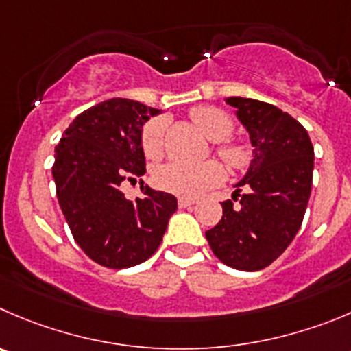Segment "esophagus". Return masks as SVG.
Returning <instances> with one entry per match:
<instances>
[{
  "label": "esophagus",
  "instance_id": "esophagus-1",
  "mask_svg": "<svg viewBox=\"0 0 351 351\" xmlns=\"http://www.w3.org/2000/svg\"><path fill=\"white\" fill-rule=\"evenodd\" d=\"M195 203H196V199H193V198H179L178 199L179 208H188V206L195 205Z\"/></svg>",
  "mask_w": 351,
  "mask_h": 351
}]
</instances>
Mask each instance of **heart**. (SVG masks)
<instances>
[{
    "label": "heart",
    "mask_w": 351,
    "mask_h": 351,
    "mask_svg": "<svg viewBox=\"0 0 351 351\" xmlns=\"http://www.w3.org/2000/svg\"><path fill=\"white\" fill-rule=\"evenodd\" d=\"M193 122L203 131L208 139L215 141V153L229 169H245L252 160L248 145L236 139H229L234 131V122L223 110L217 106H196L191 110ZM167 120L163 117L149 119L141 129V148L146 158H162L165 149ZM223 178L222 167L217 162H206L202 165H184V163H165L153 173L155 184L160 189L182 198H195L208 189L215 188Z\"/></svg>",
    "instance_id": "obj_1"
}]
</instances>
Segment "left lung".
Here are the masks:
<instances>
[{
    "label": "left lung",
    "mask_w": 351,
    "mask_h": 351,
    "mask_svg": "<svg viewBox=\"0 0 351 351\" xmlns=\"http://www.w3.org/2000/svg\"><path fill=\"white\" fill-rule=\"evenodd\" d=\"M250 132L253 160L223 215L205 232L213 255L238 270L265 269L282 255L298 229L312 191L313 146L298 120L270 103L228 98Z\"/></svg>",
    "instance_id": "1"
}]
</instances>
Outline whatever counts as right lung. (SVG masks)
<instances>
[{
	"label": "right lung",
	"instance_id": "obj_1",
	"mask_svg": "<svg viewBox=\"0 0 351 351\" xmlns=\"http://www.w3.org/2000/svg\"><path fill=\"white\" fill-rule=\"evenodd\" d=\"M158 110L134 99L113 98L72 120L55 148L53 179L60 208L73 239L96 263L128 269L158 250L176 196L141 188L125 199L120 184L146 172L141 129Z\"/></svg>",
	"mask_w": 351,
	"mask_h": 351
}]
</instances>
